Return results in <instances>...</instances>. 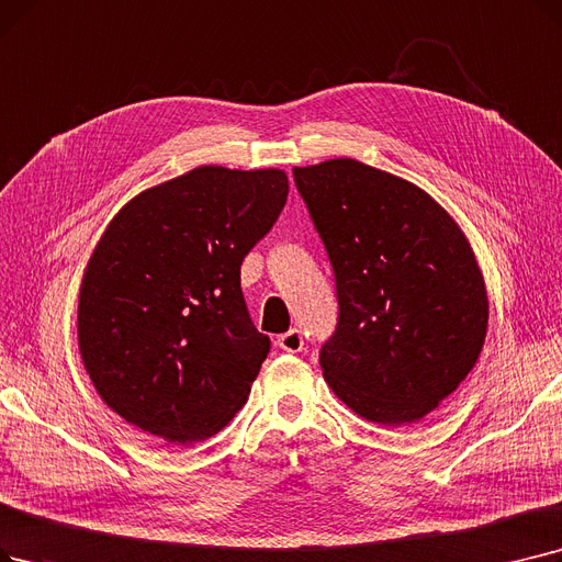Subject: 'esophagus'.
<instances>
[{
  "mask_svg": "<svg viewBox=\"0 0 562 562\" xmlns=\"http://www.w3.org/2000/svg\"><path fill=\"white\" fill-rule=\"evenodd\" d=\"M278 347H280L282 351H289V353H299V351H303V347H305L303 333L294 328V330H289V333L280 335V337H278Z\"/></svg>",
  "mask_w": 562,
  "mask_h": 562,
  "instance_id": "34e87169",
  "label": "esophagus"
}]
</instances>
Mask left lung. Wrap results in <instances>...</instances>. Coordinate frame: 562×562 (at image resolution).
I'll return each mask as SVG.
<instances>
[{"label": "left lung", "mask_w": 562, "mask_h": 562, "mask_svg": "<svg viewBox=\"0 0 562 562\" xmlns=\"http://www.w3.org/2000/svg\"><path fill=\"white\" fill-rule=\"evenodd\" d=\"M294 179L335 273L326 383L370 423L423 420L475 368L490 324L467 234L423 188L353 158Z\"/></svg>", "instance_id": "left-lung-1"}]
</instances>
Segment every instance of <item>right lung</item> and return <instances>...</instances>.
I'll return each mask as SVG.
<instances>
[{
	"label": "right lung",
	"instance_id": "1",
	"mask_svg": "<svg viewBox=\"0 0 562 562\" xmlns=\"http://www.w3.org/2000/svg\"><path fill=\"white\" fill-rule=\"evenodd\" d=\"M284 169L202 165L121 206L80 284L78 347L126 423L190 446L248 402L271 339L240 294V263L276 225Z\"/></svg>",
	"mask_w": 562,
	"mask_h": 562
}]
</instances>
